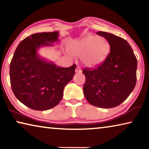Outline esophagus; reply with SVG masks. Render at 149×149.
Instances as JSON below:
<instances>
[{
  "label": "esophagus",
  "instance_id": "obj_1",
  "mask_svg": "<svg viewBox=\"0 0 149 149\" xmlns=\"http://www.w3.org/2000/svg\"><path fill=\"white\" fill-rule=\"evenodd\" d=\"M75 72H76V73H81V70L80 67H79V66L77 67L76 70H75Z\"/></svg>",
  "mask_w": 149,
  "mask_h": 149
}]
</instances>
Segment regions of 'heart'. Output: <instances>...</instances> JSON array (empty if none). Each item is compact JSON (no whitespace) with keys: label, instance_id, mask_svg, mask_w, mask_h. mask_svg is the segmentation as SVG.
I'll return each instance as SVG.
<instances>
[{"label":"heart","instance_id":"1","mask_svg":"<svg viewBox=\"0 0 149 149\" xmlns=\"http://www.w3.org/2000/svg\"><path fill=\"white\" fill-rule=\"evenodd\" d=\"M110 49L106 39L96 35H88L70 47L71 53L83 56V62L88 67H95L104 61Z\"/></svg>","mask_w":149,"mask_h":149}]
</instances>
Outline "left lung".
Masks as SVG:
<instances>
[{
	"mask_svg": "<svg viewBox=\"0 0 149 149\" xmlns=\"http://www.w3.org/2000/svg\"><path fill=\"white\" fill-rule=\"evenodd\" d=\"M109 42L110 52L95 68H84V93L91 104L102 108L117 107L129 97L137 80V60L130 44L112 33L98 31Z\"/></svg>",
	"mask_w": 149,
	"mask_h": 149,
	"instance_id": "left-lung-1",
	"label": "left lung"
}]
</instances>
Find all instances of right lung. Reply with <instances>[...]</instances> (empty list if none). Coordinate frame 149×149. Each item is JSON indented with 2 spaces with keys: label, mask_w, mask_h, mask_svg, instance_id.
I'll return each mask as SVG.
<instances>
[{
  "label": "right lung",
  "mask_w": 149,
  "mask_h": 149,
  "mask_svg": "<svg viewBox=\"0 0 149 149\" xmlns=\"http://www.w3.org/2000/svg\"><path fill=\"white\" fill-rule=\"evenodd\" d=\"M58 31L33 34L17 47L10 65L12 90L20 102L35 110H47L61 101L65 85L75 75L76 65L58 66L39 56L41 47L58 41Z\"/></svg>",
  "instance_id": "add662e5"
}]
</instances>
